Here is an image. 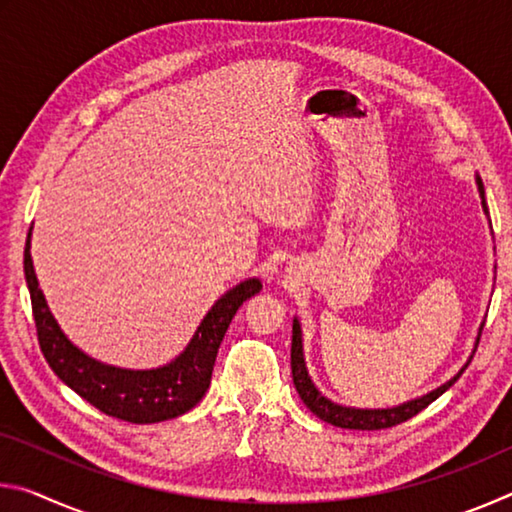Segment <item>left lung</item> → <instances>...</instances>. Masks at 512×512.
<instances>
[{"label":"left lung","instance_id":"obj_1","mask_svg":"<svg viewBox=\"0 0 512 512\" xmlns=\"http://www.w3.org/2000/svg\"><path fill=\"white\" fill-rule=\"evenodd\" d=\"M476 187H479V194H481V205H483V212L488 214V205H485V189L481 178L476 176ZM481 329L479 327V334H476V341H474V350L470 354V359L465 361V366L456 372V375L445 381L443 386L433 388L431 393L422 395V397H415V400H409L404 404H397L391 406V409H354V406H343V404H336L329 400L327 395H323L316 388L314 379L309 377V370H307V361H305V348H302V327H300V320L293 318V339H291V372H293V384H296V391L300 395V400L307 404V409L320 418L327 424H334V427H341V429H361V431H375V429H388V427H395V424H402L413 415H418L422 409H427V406L438 400L440 395L445 391H449L456 384V379L463 375L465 368L470 366V361L476 352V345H479L481 339Z\"/></svg>","mask_w":512,"mask_h":512}]
</instances>
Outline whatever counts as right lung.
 Listing matches in <instances>:
<instances>
[{
	"instance_id": "obj_1",
	"label": "right lung",
	"mask_w": 512,
	"mask_h": 512,
	"mask_svg": "<svg viewBox=\"0 0 512 512\" xmlns=\"http://www.w3.org/2000/svg\"><path fill=\"white\" fill-rule=\"evenodd\" d=\"M31 230L24 246V277L31 293L40 350L58 379L99 411L133 424L171 420L194 409L210 388L216 352L232 318L248 298L262 291V280L250 277L223 293L201 320L187 348L173 361L149 370L117 368L92 359L60 329L33 268Z\"/></svg>"
}]
</instances>
